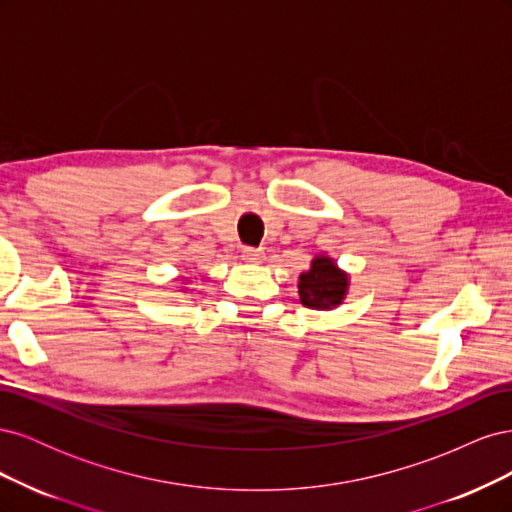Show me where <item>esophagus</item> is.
<instances>
[{
    "instance_id": "obj_1",
    "label": "esophagus",
    "mask_w": 512,
    "mask_h": 512,
    "mask_svg": "<svg viewBox=\"0 0 512 512\" xmlns=\"http://www.w3.org/2000/svg\"><path fill=\"white\" fill-rule=\"evenodd\" d=\"M241 256H243L245 262H252V265H258V262H262V258H265V252L256 250V247H243Z\"/></svg>"
}]
</instances>
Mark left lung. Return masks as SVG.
I'll return each instance as SVG.
<instances>
[{"instance_id":"left-lung-1","label":"left lung","mask_w":512,"mask_h":512,"mask_svg":"<svg viewBox=\"0 0 512 512\" xmlns=\"http://www.w3.org/2000/svg\"><path fill=\"white\" fill-rule=\"evenodd\" d=\"M297 286L305 307L329 312L344 303L350 288V275L339 269L331 256L320 254L312 260L309 269L299 275Z\"/></svg>"}]
</instances>
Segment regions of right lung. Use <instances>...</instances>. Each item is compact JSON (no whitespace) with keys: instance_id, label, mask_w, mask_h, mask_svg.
Here are the masks:
<instances>
[{"instance_id":"1","label":"right lung","mask_w":512,"mask_h":512,"mask_svg":"<svg viewBox=\"0 0 512 512\" xmlns=\"http://www.w3.org/2000/svg\"><path fill=\"white\" fill-rule=\"evenodd\" d=\"M183 282H188V280H183Z\"/></svg>"}]
</instances>
